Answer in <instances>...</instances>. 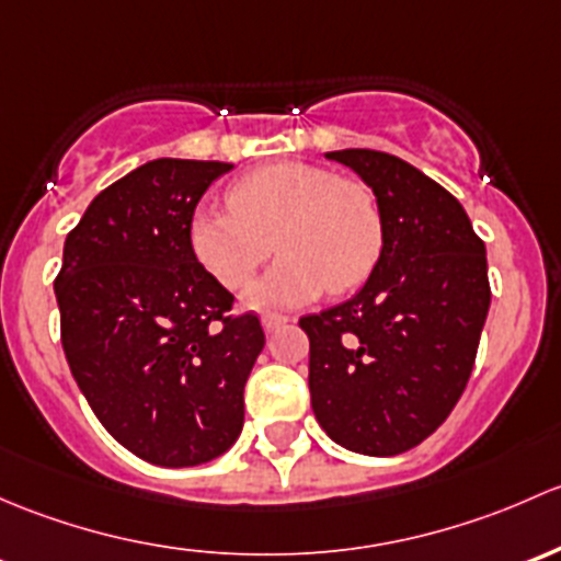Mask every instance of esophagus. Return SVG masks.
Segmentation results:
<instances>
[{"instance_id":"esophagus-1","label":"esophagus","mask_w":561,"mask_h":561,"mask_svg":"<svg viewBox=\"0 0 561 561\" xmlns=\"http://www.w3.org/2000/svg\"><path fill=\"white\" fill-rule=\"evenodd\" d=\"M286 323H288L286 316H278V313H267V316H262V327H264V332H267V334L278 332V329H280V327H286Z\"/></svg>"}]
</instances>
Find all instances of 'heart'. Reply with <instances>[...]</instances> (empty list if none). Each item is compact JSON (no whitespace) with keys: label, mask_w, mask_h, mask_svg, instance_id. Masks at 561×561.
Wrapping results in <instances>:
<instances>
[{"label":"heart","mask_w":561,"mask_h":561,"mask_svg":"<svg viewBox=\"0 0 561 561\" xmlns=\"http://www.w3.org/2000/svg\"><path fill=\"white\" fill-rule=\"evenodd\" d=\"M227 202L229 210L194 213L188 245L221 286L240 288L275 240L280 259L248 286V308H294L327 288L351 291L369 278L383 251V216L373 188L327 167H259L229 186Z\"/></svg>","instance_id":"obj_1"}]
</instances>
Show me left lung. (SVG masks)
I'll return each instance as SVG.
<instances>
[{
  "label": "left lung",
  "mask_w": 561,
  "mask_h": 561,
  "mask_svg": "<svg viewBox=\"0 0 561 561\" xmlns=\"http://www.w3.org/2000/svg\"><path fill=\"white\" fill-rule=\"evenodd\" d=\"M327 159L373 188L383 251L343 305L299 319L310 337V405L337 446L397 456L448 419L486 323V245L459 199L391 153L348 148Z\"/></svg>",
  "instance_id": "left-lung-1"
}]
</instances>
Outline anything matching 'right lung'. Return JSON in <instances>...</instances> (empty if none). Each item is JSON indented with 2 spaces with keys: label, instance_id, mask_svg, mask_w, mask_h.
I'll return each instance as SVG.
<instances>
[{
  "label": "right lung",
  "instance_id": "add662e5",
  "mask_svg": "<svg viewBox=\"0 0 561 561\" xmlns=\"http://www.w3.org/2000/svg\"><path fill=\"white\" fill-rule=\"evenodd\" d=\"M224 161L153 159L96 194L54 283L61 345L102 426L159 467L234 446L242 389L264 348L253 313L192 253L188 224Z\"/></svg>",
  "mask_w": 561,
  "mask_h": 561
}]
</instances>
